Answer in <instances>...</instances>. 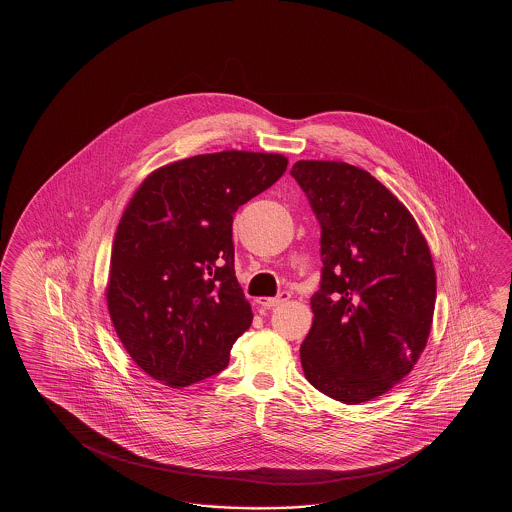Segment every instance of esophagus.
I'll use <instances>...</instances> for the list:
<instances>
[{"label":"esophagus","instance_id":"obj_1","mask_svg":"<svg viewBox=\"0 0 512 512\" xmlns=\"http://www.w3.org/2000/svg\"><path fill=\"white\" fill-rule=\"evenodd\" d=\"M289 298H291V293H289V291H282V293L278 294V296H274V298H258V304L267 307V309H272V307H276V305L287 302Z\"/></svg>","mask_w":512,"mask_h":512}]
</instances>
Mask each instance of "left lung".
I'll return each instance as SVG.
<instances>
[{
    "instance_id": "1",
    "label": "left lung",
    "mask_w": 512,
    "mask_h": 512,
    "mask_svg": "<svg viewBox=\"0 0 512 512\" xmlns=\"http://www.w3.org/2000/svg\"><path fill=\"white\" fill-rule=\"evenodd\" d=\"M291 175L320 225L322 278L300 348L305 379L340 403H366L401 382L425 349L432 254L412 214L366 170L298 161Z\"/></svg>"
}]
</instances>
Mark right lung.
Wrapping results in <instances>:
<instances>
[{
  "label": "right lung",
  "instance_id": "1",
  "mask_svg": "<svg viewBox=\"0 0 512 512\" xmlns=\"http://www.w3.org/2000/svg\"><path fill=\"white\" fill-rule=\"evenodd\" d=\"M285 168L278 153L196 155L155 170L131 197L106 296L120 342L153 379L185 388L229 366L232 344L252 324L232 221Z\"/></svg>",
  "mask_w": 512,
  "mask_h": 512
}]
</instances>
